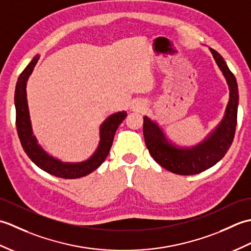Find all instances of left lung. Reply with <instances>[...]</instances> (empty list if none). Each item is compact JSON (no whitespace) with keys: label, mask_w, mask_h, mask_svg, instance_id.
Instances as JSON below:
<instances>
[{"label":"left lung","mask_w":251,"mask_h":251,"mask_svg":"<svg viewBox=\"0 0 251 251\" xmlns=\"http://www.w3.org/2000/svg\"><path fill=\"white\" fill-rule=\"evenodd\" d=\"M209 50L230 89L226 114L217 128L197 146L180 148L167 140L155 122L148 116L143 117V136L151 156L163 168L177 175H196L214 166L226 155L235 135L238 106L236 78L219 52L212 49Z\"/></svg>","instance_id":"obj_1"}]
</instances>
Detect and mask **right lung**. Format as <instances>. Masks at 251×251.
I'll return each mask as SVG.
<instances>
[{
	"label": "right lung",
	"instance_id": "add662e5",
	"mask_svg": "<svg viewBox=\"0 0 251 251\" xmlns=\"http://www.w3.org/2000/svg\"><path fill=\"white\" fill-rule=\"evenodd\" d=\"M36 55L31 60L25 70L20 73L15 89V106H16V127L18 137L25 152L37 167L55 177L63 179H77L87 176L97 169L108 156L113 143L116 129L121 123L125 120L127 112L122 111L110 115L100 126V141L97 150L88 159L79 163H65L55 158L44 151L33 134L30 121V114L26 101V81L39 60Z\"/></svg>",
	"mask_w": 251,
	"mask_h": 251
}]
</instances>
